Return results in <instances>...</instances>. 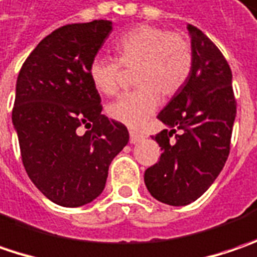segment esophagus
I'll return each instance as SVG.
<instances>
[{
	"label": "esophagus",
	"mask_w": 257,
	"mask_h": 257,
	"mask_svg": "<svg viewBox=\"0 0 257 257\" xmlns=\"http://www.w3.org/2000/svg\"><path fill=\"white\" fill-rule=\"evenodd\" d=\"M131 138H129V141H131V144H137V142H140V141L144 140V135H141V134H138V132H131V135H129Z\"/></svg>",
	"instance_id": "obj_1"
}]
</instances>
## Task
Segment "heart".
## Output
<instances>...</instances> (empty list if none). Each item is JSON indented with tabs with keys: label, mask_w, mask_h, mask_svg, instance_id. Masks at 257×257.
<instances>
[{
	"label": "heart",
	"mask_w": 257,
	"mask_h": 257,
	"mask_svg": "<svg viewBox=\"0 0 257 257\" xmlns=\"http://www.w3.org/2000/svg\"><path fill=\"white\" fill-rule=\"evenodd\" d=\"M116 59L96 56L87 67L89 79L102 95L117 90L119 63L134 69L135 90L123 93L107 106L109 117L129 128H141L155 112L160 96L171 97L181 90L191 69V43L181 33H170L155 26H140L115 43Z\"/></svg>",
	"instance_id": "b5f03b06"
}]
</instances>
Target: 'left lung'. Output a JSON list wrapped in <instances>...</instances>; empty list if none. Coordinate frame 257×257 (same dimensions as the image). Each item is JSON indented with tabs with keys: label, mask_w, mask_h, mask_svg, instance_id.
<instances>
[{
	"label": "left lung",
	"mask_w": 257,
	"mask_h": 257,
	"mask_svg": "<svg viewBox=\"0 0 257 257\" xmlns=\"http://www.w3.org/2000/svg\"><path fill=\"white\" fill-rule=\"evenodd\" d=\"M187 30L193 69L181 90L158 113L171 129L155 135L161 158L144 175L151 195L170 206L193 203L214 183L229 157L236 117L229 63L201 30L191 24ZM177 130L180 135L173 143Z\"/></svg>",
	"instance_id": "obj_1"
}]
</instances>
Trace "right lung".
I'll return each instance as SVG.
<instances>
[{"instance_id": "right-lung-1", "label": "right lung", "mask_w": 257, "mask_h": 257, "mask_svg": "<svg viewBox=\"0 0 257 257\" xmlns=\"http://www.w3.org/2000/svg\"><path fill=\"white\" fill-rule=\"evenodd\" d=\"M110 31L107 20L63 26L40 41L18 73L13 123L23 164L59 206H84L102 194L110 162L129 141L123 123L102 115L87 74Z\"/></svg>"}]
</instances>
